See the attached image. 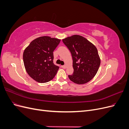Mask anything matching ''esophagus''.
Segmentation results:
<instances>
[{"label":"esophagus","instance_id":"esophagus-1","mask_svg":"<svg viewBox=\"0 0 129 129\" xmlns=\"http://www.w3.org/2000/svg\"><path fill=\"white\" fill-rule=\"evenodd\" d=\"M61 67L63 69H66V68H67V66H66V65H63V66H61Z\"/></svg>","mask_w":129,"mask_h":129}]
</instances>
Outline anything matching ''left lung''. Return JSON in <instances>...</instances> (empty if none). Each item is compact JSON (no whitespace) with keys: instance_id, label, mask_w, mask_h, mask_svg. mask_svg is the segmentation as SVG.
Listing matches in <instances>:
<instances>
[{"instance_id":"left-lung-1","label":"left lung","mask_w":129,"mask_h":129,"mask_svg":"<svg viewBox=\"0 0 129 129\" xmlns=\"http://www.w3.org/2000/svg\"><path fill=\"white\" fill-rule=\"evenodd\" d=\"M71 52L74 73L69 79L78 84H85L95 76L101 63L98 51L95 45L87 39L74 35L62 40Z\"/></svg>"}]
</instances>
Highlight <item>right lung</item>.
Returning <instances> with one entry per match:
<instances>
[{
  "mask_svg": "<svg viewBox=\"0 0 129 129\" xmlns=\"http://www.w3.org/2000/svg\"><path fill=\"white\" fill-rule=\"evenodd\" d=\"M61 40L44 36L31 42L24 50L23 61L27 73L33 80L46 83L56 75L59 67L53 63V52Z\"/></svg>",
  "mask_w": 129,
  "mask_h": 129,
  "instance_id": "right-lung-1",
  "label": "right lung"
}]
</instances>
